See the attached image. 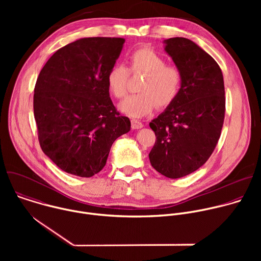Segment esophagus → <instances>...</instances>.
<instances>
[{"mask_svg":"<svg viewBox=\"0 0 261 261\" xmlns=\"http://www.w3.org/2000/svg\"><path fill=\"white\" fill-rule=\"evenodd\" d=\"M131 126L133 130H137V129H141L143 127V124L137 120H132L131 121Z\"/></svg>","mask_w":261,"mask_h":261,"instance_id":"34e87169","label":"esophagus"}]
</instances>
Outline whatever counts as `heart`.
Instances as JSON below:
<instances>
[{
  "mask_svg": "<svg viewBox=\"0 0 261 261\" xmlns=\"http://www.w3.org/2000/svg\"><path fill=\"white\" fill-rule=\"evenodd\" d=\"M132 73H145L139 85L138 94L131 95L119 105L122 113L133 119L150 115L155 107L169 105L177 96L181 85V73L174 67L166 65L165 60L151 48L134 50L128 58ZM129 70L121 64L111 67L106 75L109 92L121 99L127 94Z\"/></svg>",
  "mask_w": 261,
  "mask_h": 261,
  "instance_id": "b5f03b06",
  "label": "heart"
}]
</instances>
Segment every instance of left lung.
Listing matches in <instances>:
<instances>
[{
	"mask_svg": "<svg viewBox=\"0 0 261 261\" xmlns=\"http://www.w3.org/2000/svg\"><path fill=\"white\" fill-rule=\"evenodd\" d=\"M163 43L181 73V85L150 123L156 142L148 158L159 173L178 178L201 167L215 150L225 116L224 81L217 62L193 41L174 37Z\"/></svg>",
	"mask_w": 261,
	"mask_h": 261,
	"instance_id": "8db88e82",
	"label": "left lung"
}]
</instances>
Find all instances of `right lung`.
I'll return each instance as SVG.
<instances>
[{
	"label": "right lung",
	"mask_w": 261,
	"mask_h": 261,
	"mask_svg": "<svg viewBox=\"0 0 261 261\" xmlns=\"http://www.w3.org/2000/svg\"><path fill=\"white\" fill-rule=\"evenodd\" d=\"M124 43L123 38H81L57 50L37 79L34 116L41 148L70 174L98 173L115 140L130 131V120L116 110L106 85Z\"/></svg>",
	"instance_id": "obj_1"
}]
</instances>
